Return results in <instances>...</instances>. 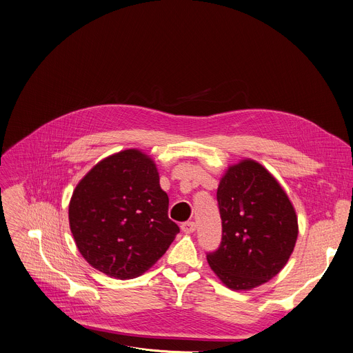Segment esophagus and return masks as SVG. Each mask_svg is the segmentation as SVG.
I'll return each instance as SVG.
<instances>
[{
  "instance_id": "1",
  "label": "esophagus",
  "mask_w": 353,
  "mask_h": 353,
  "mask_svg": "<svg viewBox=\"0 0 353 353\" xmlns=\"http://www.w3.org/2000/svg\"><path fill=\"white\" fill-rule=\"evenodd\" d=\"M195 223L194 222H185V223H183L181 225V230L184 232V233H194L195 232Z\"/></svg>"
}]
</instances>
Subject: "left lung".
<instances>
[{
    "label": "left lung",
    "mask_w": 353,
    "mask_h": 353,
    "mask_svg": "<svg viewBox=\"0 0 353 353\" xmlns=\"http://www.w3.org/2000/svg\"><path fill=\"white\" fill-rule=\"evenodd\" d=\"M222 241L207 256L215 275L232 290H251L281 272L299 234L293 204L278 180L259 162L230 165L216 192Z\"/></svg>",
    "instance_id": "obj_1"
}]
</instances>
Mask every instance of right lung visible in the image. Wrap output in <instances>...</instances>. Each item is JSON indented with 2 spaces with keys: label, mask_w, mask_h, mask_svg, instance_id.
I'll list each match as a JSON object with an SVG mask.
<instances>
[{
  "label": "right lung",
  "mask_w": 353,
  "mask_h": 353,
  "mask_svg": "<svg viewBox=\"0 0 353 353\" xmlns=\"http://www.w3.org/2000/svg\"><path fill=\"white\" fill-rule=\"evenodd\" d=\"M154 159L125 149L96 163L77 184L70 229L82 257L110 278L132 279L169 248L179 226Z\"/></svg>",
  "instance_id": "add662e5"
}]
</instances>
